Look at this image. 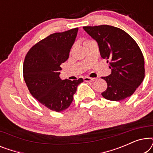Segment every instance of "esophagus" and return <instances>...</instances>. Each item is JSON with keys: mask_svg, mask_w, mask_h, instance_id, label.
Segmentation results:
<instances>
[{"mask_svg": "<svg viewBox=\"0 0 153 153\" xmlns=\"http://www.w3.org/2000/svg\"><path fill=\"white\" fill-rule=\"evenodd\" d=\"M83 80H84V81H86V82H88V81H94L96 80L95 78H91V77H88V76H85L83 78Z\"/></svg>", "mask_w": 153, "mask_h": 153, "instance_id": "obj_1", "label": "esophagus"}]
</instances>
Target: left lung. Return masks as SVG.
I'll use <instances>...</instances> for the list:
<instances>
[{
	"label": "left lung",
	"instance_id": "1",
	"mask_svg": "<svg viewBox=\"0 0 153 153\" xmlns=\"http://www.w3.org/2000/svg\"><path fill=\"white\" fill-rule=\"evenodd\" d=\"M83 29L98 44L102 58L109 62L111 74L102 77L107 88L102 95L111 101L130 97L145 77L144 58L137 43L130 35L116 27L101 25Z\"/></svg>",
	"mask_w": 153,
	"mask_h": 153
}]
</instances>
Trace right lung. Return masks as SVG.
<instances>
[{"instance_id":"obj_1","label":"right lung","mask_w":153,"mask_h":153,"mask_svg":"<svg viewBox=\"0 0 153 153\" xmlns=\"http://www.w3.org/2000/svg\"><path fill=\"white\" fill-rule=\"evenodd\" d=\"M79 28L55 33L33 46L25 57L23 74L31 95L39 102L56 112L65 110L73 101L78 80H62L60 65L68 59Z\"/></svg>"}]
</instances>
